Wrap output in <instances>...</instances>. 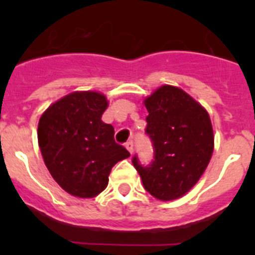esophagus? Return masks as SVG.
<instances>
[{
  "label": "esophagus",
  "mask_w": 255,
  "mask_h": 255,
  "mask_svg": "<svg viewBox=\"0 0 255 255\" xmlns=\"http://www.w3.org/2000/svg\"><path fill=\"white\" fill-rule=\"evenodd\" d=\"M125 147L126 149L129 150L130 153H132V150H134V143H132V140H129V141H126L125 144Z\"/></svg>",
  "instance_id": "obj_1"
}]
</instances>
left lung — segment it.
<instances>
[{
  "instance_id": "1",
  "label": "left lung",
  "mask_w": 255,
  "mask_h": 255,
  "mask_svg": "<svg viewBox=\"0 0 255 255\" xmlns=\"http://www.w3.org/2000/svg\"><path fill=\"white\" fill-rule=\"evenodd\" d=\"M144 103L153 159L144 166L135 154L132 164L145 190L159 200H173L188 193L208 166L215 140L211 120L197 101L171 85L157 89Z\"/></svg>"
}]
</instances>
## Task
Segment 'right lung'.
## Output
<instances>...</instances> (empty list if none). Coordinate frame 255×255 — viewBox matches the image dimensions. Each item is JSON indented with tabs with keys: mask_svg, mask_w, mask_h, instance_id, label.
Returning a JSON list of instances; mask_svg holds the SVG:
<instances>
[{
	"mask_svg": "<svg viewBox=\"0 0 255 255\" xmlns=\"http://www.w3.org/2000/svg\"><path fill=\"white\" fill-rule=\"evenodd\" d=\"M108 103L97 92H75L49 106L38 125V144L52 177L69 194L93 198L106 189L111 168L130 153L115 141L101 117Z\"/></svg>",
	"mask_w": 255,
	"mask_h": 255,
	"instance_id": "right-lung-1",
	"label": "right lung"
}]
</instances>
